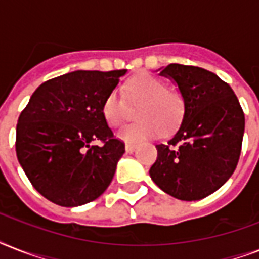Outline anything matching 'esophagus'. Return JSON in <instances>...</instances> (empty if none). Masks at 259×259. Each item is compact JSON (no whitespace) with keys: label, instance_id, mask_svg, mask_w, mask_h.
<instances>
[{"label":"esophagus","instance_id":"obj_1","mask_svg":"<svg viewBox=\"0 0 259 259\" xmlns=\"http://www.w3.org/2000/svg\"><path fill=\"white\" fill-rule=\"evenodd\" d=\"M125 150L127 152V153H132V152H134V150H136V145H134V144H126Z\"/></svg>","mask_w":259,"mask_h":259}]
</instances>
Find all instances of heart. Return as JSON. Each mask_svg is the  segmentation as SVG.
<instances>
[{
  "mask_svg": "<svg viewBox=\"0 0 259 259\" xmlns=\"http://www.w3.org/2000/svg\"><path fill=\"white\" fill-rule=\"evenodd\" d=\"M125 97L132 106H137L136 123L126 126L119 137L127 142H140L160 134H170L181 125L187 111L184 93L176 86L149 72L133 75L123 84ZM125 98L110 91L102 103V114L110 127H121L130 114Z\"/></svg>",
  "mask_w": 259,
  "mask_h": 259,
  "instance_id": "b5f03b06",
  "label": "heart"
}]
</instances>
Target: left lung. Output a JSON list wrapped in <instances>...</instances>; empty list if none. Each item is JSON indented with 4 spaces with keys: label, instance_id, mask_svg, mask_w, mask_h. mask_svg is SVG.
<instances>
[{
    "label": "left lung",
    "instance_id": "obj_1",
    "mask_svg": "<svg viewBox=\"0 0 259 259\" xmlns=\"http://www.w3.org/2000/svg\"><path fill=\"white\" fill-rule=\"evenodd\" d=\"M184 93L187 111L166 144H158L149 173L180 200L204 199L221 188L239 161L245 114L233 89L211 71L169 64L161 71Z\"/></svg>",
    "mask_w": 259,
    "mask_h": 259
}]
</instances>
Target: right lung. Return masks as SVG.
I'll return each mask as SVG.
<instances>
[{
	"instance_id": "obj_1",
	"label": "right lung",
	"mask_w": 259,
	"mask_h": 259,
	"mask_svg": "<svg viewBox=\"0 0 259 259\" xmlns=\"http://www.w3.org/2000/svg\"><path fill=\"white\" fill-rule=\"evenodd\" d=\"M125 72L74 71L50 79L20 114L18 162L34 189L55 204H86L113 180L125 144L107 126L102 103Z\"/></svg>"
}]
</instances>
